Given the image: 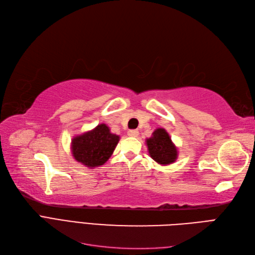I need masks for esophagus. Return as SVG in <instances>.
Here are the masks:
<instances>
[{
	"instance_id": "esophagus-1",
	"label": "esophagus",
	"mask_w": 255,
	"mask_h": 255,
	"mask_svg": "<svg viewBox=\"0 0 255 255\" xmlns=\"http://www.w3.org/2000/svg\"><path fill=\"white\" fill-rule=\"evenodd\" d=\"M128 135L132 136V137H136L138 135V131L137 130H129L128 131Z\"/></svg>"
}]
</instances>
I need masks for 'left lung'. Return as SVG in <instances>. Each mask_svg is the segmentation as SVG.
<instances>
[{
    "mask_svg": "<svg viewBox=\"0 0 255 255\" xmlns=\"http://www.w3.org/2000/svg\"><path fill=\"white\" fill-rule=\"evenodd\" d=\"M150 157L161 165L174 163L178 158V150L167 131L158 128L152 132V136L146 139Z\"/></svg>",
    "mask_w": 255,
    "mask_h": 255,
    "instance_id": "1",
    "label": "left lung"
}]
</instances>
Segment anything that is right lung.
I'll list each match as a JSON object with an SVG mask.
<instances>
[{
  "instance_id": "obj_1",
  "label": "right lung",
  "mask_w": 255,
  "mask_h": 255,
  "mask_svg": "<svg viewBox=\"0 0 255 255\" xmlns=\"http://www.w3.org/2000/svg\"><path fill=\"white\" fill-rule=\"evenodd\" d=\"M120 141V136L111 133L106 124L97 125L94 129L74 136L72 154L83 165L93 168L104 165L111 157Z\"/></svg>"
}]
</instances>
